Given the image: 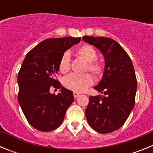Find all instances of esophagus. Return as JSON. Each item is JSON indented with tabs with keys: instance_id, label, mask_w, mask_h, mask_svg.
Wrapping results in <instances>:
<instances>
[{
	"instance_id": "1",
	"label": "esophagus",
	"mask_w": 153,
	"mask_h": 153,
	"mask_svg": "<svg viewBox=\"0 0 153 153\" xmlns=\"http://www.w3.org/2000/svg\"><path fill=\"white\" fill-rule=\"evenodd\" d=\"M79 93H76V92H74V97H75V98H76V97H79Z\"/></svg>"
}]
</instances>
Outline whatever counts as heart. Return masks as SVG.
I'll return each instance as SVG.
<instances>
[{
  "mask_svg": "<svg viewBox=\"0 0 153 153\" xmlns=\"http://www.w3.org/2000/svg\"><path fill=\"white\" fill-rule=\"evenodd\" d=\"M76 54L87 62L86 69L94 76L100 75L102 73V67L100 63L95 61L97 59V53L93 47L83 45L76 50ZM70 57L68 53L62 55L59 62V70L62 74H66L70 70ZM93 83V78L90 74H70L65 78L64 86L68 90L74 92H83Z\"/></svg>",
  "mask_w": 153,
  "mask_h": 153,
  "instance_id": "heart-1",
  "label": "heart"
}]
</instances>
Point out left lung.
I'll list each match as a JSON object with an SVG mask.
<instances>
[{
    "instance_id": "left-lung-1",
    "label": "left lung",
    "mask_w": 153,
    "mask_h": 153,
    "mask_svg": "<svg viewBox=\"0 0 153 153\" xmlns=\"http://www.w3.org/2000/svg\"><path fill=\"white\" fill-rule=\"evenodd\" d=\"M86 43L102 53L105 68L100 82L93 88L104 96H91L85 111L87 122L100 133L123 126L135 105L137 80L132 60L117 41L102 36H84Z\"/></svg>"
}]
</instances>
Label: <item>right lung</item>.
<instances>
[{
    "label": "right lung",
    "instance_id": "add662e5",
    "mask_svg": "<svg viewBox=\"0 0 153 153\" xmlns=\"http://www.w3.org/2000/svg\"><path fill=\"white\" fill-rule=\"evenodd\" d=\"M80 37L46 39L26 55L18 73V102L30 126L49 132L61 125L65 113L74 101L72 91L61 86L55 79L62 55L80 41ZM53 86L61 88L55 95Z\"/></svg>",
    "mask_w": 153,
    "mask_h": 153
}]
</instances>
